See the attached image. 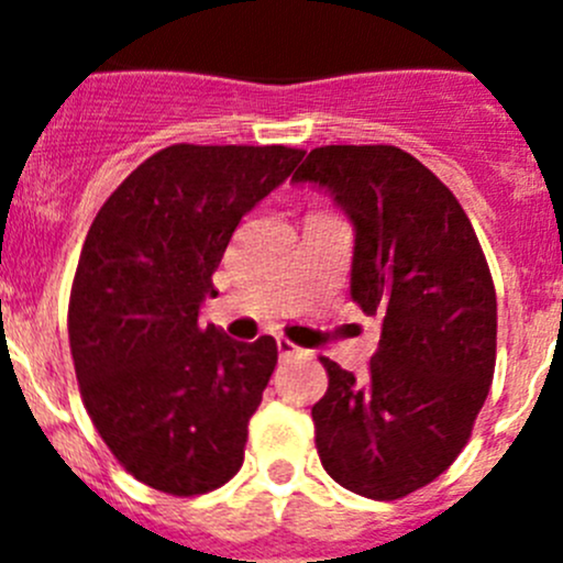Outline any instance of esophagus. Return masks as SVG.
<instances>
[{"mask_svg":"<svg viewBox=\"0 0 563 563\" xmlns=\"http://www.w3.org/2000/svg\"><path fill=\"white\" fill-rule=\"evenodd\" d=\"M277 353H280V358H294V355H302V350L288 339H277Z\"/></svg>","mask_w":563,"mask_h":563,"instance_id":"34e87169","label":"esophagus"}]
</instances>
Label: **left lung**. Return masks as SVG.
I'll use <instances>...</instances> for the list:
<instances>
[{"instance_id":"obj_1","label":"left lung","mask_w":563,"mask_h":563,"mask_svg":"<svg viewBox=\"0 0 563 563\" xmlns=\"http://www.w3.org/2000/svg\"><path fill=\"white\" fill-rule=\"evenodd\" d=\"M291 180L330 191L350 217V294L383 322L364 377L322 358L319 459L355 495L400 500L459 459L486 402L497 358L486 255L453 191L397 146H319Z\"/></svg>"}]
</instances>
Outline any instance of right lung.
<instances>
[{
  "label": "right lung",
  "mask_w": 563,
  "mask_h": 563,
  "mask_svg": "<svg viewBox=\"0 0 563 563\" xmlns=\"http://www.w3.org/2000/svg\"><path fill=\"white\" fill-rule=\"evenodd\" d=\"M306 152L175 144L99 208L68 297L82 402L115 461L146 486L194 497L244 464L250 417L277 341L199 328L230 235Z\"/></svg>",
  "instance_id": "add662e5"
}]
</instances>
